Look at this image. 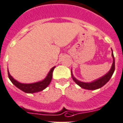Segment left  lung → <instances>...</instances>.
I'll use <instances>...</instances> for the list:
<instances>
[{"instance_id":"1","label":"left lung","mask_w":123,"mask_h":123,"mask_svg":"<svg viewBox=\"0 0 123 123\" xmlns=\"http://www.w3.org/2000/svg\"><path fill=\"white\" fill-rule=\"evenodd\" d=\"M111 55L113 57V63L111 65V69H110L109 72L107 73L105 75H104V76L101 77V78L95 80L94 81H93L92 82H81V81L78 80L77 79L75 78L73 75V73H72V70H71V76L72 78H73V80L76 83V84L79 85V86H80L81 88L84 89H86V90H96V89H98L101 88L102 86H103L104 85H105V84L109 82V80L110 79V78L111 77L112 75H113V73L115 71V58L114 55H113V50L111 49Z\"/></svg>"}]
</instances>
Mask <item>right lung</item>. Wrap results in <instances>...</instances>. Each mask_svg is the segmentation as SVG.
<instances>
[{"mask_svg":"<svg viewBox=\"0 0 123 123\" xmlns=\"http://www.w3.org/2000/svg\"><path fill=\"white\" fill-rule=\"evenodd\" d=\"M55 67V66L52 68L44 79L41 81H39V82L33 83V84H22V83L18 82L14 78H13L12 75H10L8 70V77L11 82L17 88L22 90V92L26 93H34L43 91L46 87H48V86L51 82L52 78V73Z\"/></svg>","mask_w":123,"mask_h":123,"instance_id":"1","label":"right lung"}]
</instances>
